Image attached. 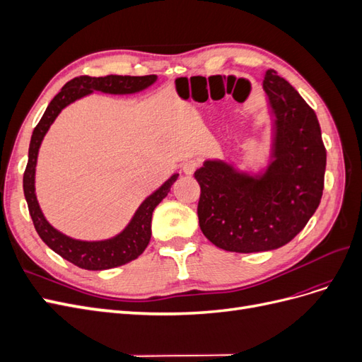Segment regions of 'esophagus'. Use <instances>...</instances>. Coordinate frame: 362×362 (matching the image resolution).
I'll use <instances>...</instances> for the list:
<instances>
[{
	"instance_id": "obj_1",
	"label": "esophagus",
	"mask_w": 362,
	"mask_h": 362,
	"mask_svg": "<svg viewBox=\"0 0 362 362\" xmlns=\"http://www.w3.org/2000/svg\"><path fill=\"white\" fill-rule=\"evenodd\" d=\"M198 168H199V161L194 160V158H190V160L182 163V170H184V173H187V175H192Z\"/></svg>"
}]
</instances>
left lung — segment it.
<instances>
[{
    "label": "left lung",
    "instance_id": "8db88e82",
    "mask_svg": "<svg viewBox=\"0 0 362 362\" xmlns=\"http://www.w3.org/2000/svg\"><path fill=\"white\" fill-rule=\"evenodd\" d=\"M273 119L270 163L252 175L223 160H205L194 172L201 185L199 226L229 252L278 249L298 235L320 204L326 149L319 120L276 71L262 81Z\"/></svg>",
    "mask_w": 362,
    "mask_h": 362
}]
</instances>
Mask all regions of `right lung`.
Segmentation results:
<instances>
[{"instance_id": "obj_1", "label": "right lung", "mask_w": 362, "mask_h": 362, "mask_svg": "<svg viewBox=\"0 0 362 362\" xmlns=\"http://www.w3.org/2000/svg\"><path fill=\"white\" fill-rule=\"evenodd\" d=\"M156 81L157 75L76 76V78L64 84L62 87V90L52 98V101L47 107L45 113H43L39 124L36 125L35 131H33L28 149V163L24 172V194L28 204L31 221L36 228L39 237L45 242V245L56 252V254H59L62 258L72 262L76 267L86 270L113 269L124 266L127 262L133 261L139 255L144 254V250L146 249L151 240L152 211L156 210V206L164 198H166L173 182L178 178V173H173L160 189L149 194L148 198L140 204L133 218H131L122 233H119L112 238L98 240V242L75 240L57 231V229L47 221L39 206L35 178L42 140L63 108L75 103L76 100H80V98L90 95L95 90L110 95H131L148 89V87L154 84Z\"/></svg>"}]
</instances>
